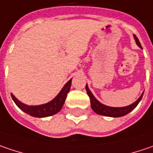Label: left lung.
Returning <instances> with one entry per match:
<instances>
[{"instance_id":"obj_1","label":"left lung","mask_w":153,"mask_h":153,"mask_svg":"<svg viewBox=\"0 0 153 153\" xmlns=\"http://www.w3.org/2000/svg\"><path fill=\"white\" fill-rule=\"evenodd\" d=\"M134 39H135V41L137 43V45L140 47H141L140 43L138 38L135 35H134ZM86 91H87L88 96H89L90 105H91V108L94 110V112H96V114H98L100 115H105V116H109V117H120V116H124V115L127 114L128 113H130L132 110H134V108H136V106L140 102V100L142 99V96H143V94H144L143 93L135 102L129 105V106L123 107V108H112V107H108V106H105V105L102 104L100 102H98L95 98V96L92 95V93L88 89L87 85H86Z\"/></svg>"}]
</instances>
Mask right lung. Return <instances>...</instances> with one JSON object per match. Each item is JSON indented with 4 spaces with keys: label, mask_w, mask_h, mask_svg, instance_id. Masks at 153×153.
<instances>
[{
    "label": "right lung",
    "mask_w": 153,
    "mask_h": 153,
    "mask_svg": "<svg viewBox=\"0 0 153 153\" xmlns=\"http://www.w3.org/2000/svg\"><path fill=\"white\" fill-rule=\"evenodd\" d=\"M71 85V79L65 84L64 88H62V90L59 92V94L52 101H51L50 102L46 103V104H43L39 106H27L24 103L20 102L13 94H11V96L15 104L25 113H27L32 116L38 117V118L47 117V116L53 115L61 110L65 103L67 94L70 91Z\"/></svg>",
    "instance_id": "1"
}]
</instances>
